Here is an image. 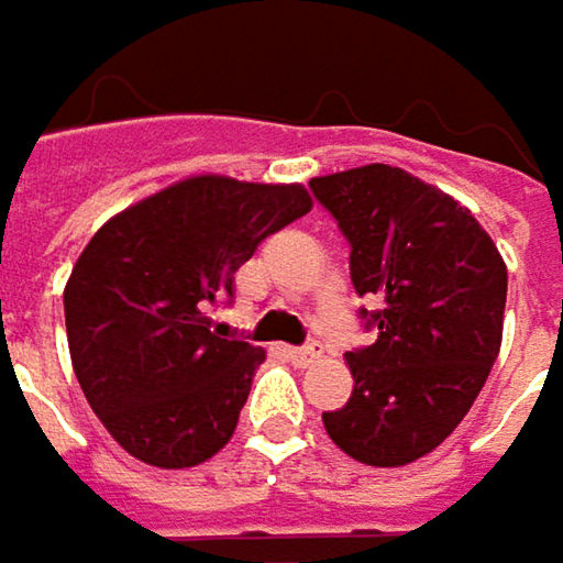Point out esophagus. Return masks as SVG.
<instances>
[{
    "label": "esophagus",
    "mask_w": 563,
    "mask_h": 563,
    "mask_svg": "<svg viewBox=\"0 0 563 563\" xmlns=\"http://www.w3.org/2000/svg\"><path fill=\"white\" fill-rule=\"evenodd\" d=\"M285 355L298 365V368H310L323 358V352L317 345H301V349H285Z\"/></svg>",
    "instance_id": "34e87169"
}]
</instances>
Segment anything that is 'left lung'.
<instances>
[{
	"instance_id": "obj_1",
	"label": "left lung",
	"mask_w": 563,
	"mask_h": 563,
	"mask_svg": "<svg viewBox=\"0 0 563 563\" xmlns=\"http://www.w3.org/2000/svg\"><path fill=\"white\" fill-rule=\"evenodd\" d=\"M310 188L352 246L355 291L382 301L327 435L355 462L404 467L455 432L497 362L506 262L462 201L407 169L368 163Z\"/></svg>"
}]
</instances>
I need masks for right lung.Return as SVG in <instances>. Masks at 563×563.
Masks as SVG:
<instances>
[{
  "instance_id": "obj_1",
  "label": "right lung",
  "mask_w": 563,
  "mask_h": 563,
  "mask_svg": "<svg viewBox=\"0 0 563 563\" xmlns=\"http://www.w3.org/2000/svg\"><path fill=\"white\" fill-rule=\"evenodd\" d=\"M313 208L301 181L188 176L101 223L63 288L79 387L111 439L153 467L230 442L265 352L208 317L262 240Z\"/></svg>"
}]
</instances>
